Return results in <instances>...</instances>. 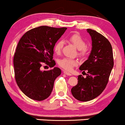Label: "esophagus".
<instances>
[{
  "label": "esophagus",
  "instance_id": "esophagus-1",
  "mask_svg": "<svg viewBox=\"0 0 125 125\" xmlns=\"http://www.w3.org/2000/svg\"><path fill=\"white\" fill-rule=\"evenodd\" d=\"M63 73H64V74H67V75H68V76H71L72 75V74L71 73L68 72H67V71H63Z\"/></svg>",
  "mask_w": 125,
  "mask_h": 125
}]
</instances>
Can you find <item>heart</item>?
I'll use <instances>...</instances> for the list:
<instances>
[{"label":"heart","mask_w":125,"mask_h":125,"mask_svg":"<svg viewBox=\"0 0 125 125\" xmlns=\"http://www.w3.org/2000/svg\"><path fill=\"white\" fill-rule=\"evenodd\" d=\"M68 41L73 44L77 49L79 50V54L80 56H84L87 54V48L86 46V44L84 40L79 34L74 33L69 36L68 37ZM63 44L64 42L62 40H59L54 45L53 49L54 52L56 54L61 53L62 49L63 47ZM77 63L78 62L76 60L68 58H64L59 61L58 64L62 68L67 71H71L73 69V67L77 65Z\"/></svg>","instance_id":"heart-1"}]
</instances>
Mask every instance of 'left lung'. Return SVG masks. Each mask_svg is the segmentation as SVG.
Masks as SVG:
<instances>
[{
  "label": "left lung",
  "mask_w": 125,
  "mask_h": 125,
  "mask_svg": "<svg viewBox=\"0 0 125 125\" xmlns=\"http://www.w3.org/2000/svg\"><path fill=\"white\" fill-rule=\"evenodd\" d=\"M87 31L92 38V49L88 59L79 67L83 72L87 71V73H85L86 77L79 75L77 84L71 89L74 98L82 102L94 99L102 93L108 83L114 64L109 41L94 30L87 29Z\"/></svg>",
  "instance_id": "8db88e82"
}]
</instances>
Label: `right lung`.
Masks as SVG:
<instances>
[{
	"label": "right lung",
	"instance_id": "1",
	"mask_svg": "<svg viewBox=\"0 0 125 125\" xmlns=\"http://www.w3.org/2000/svg\"><path fill=\"white\" fill-rule=\"evenodd\" d=\"M66 29L42 26L26 32L19 42L13 58L15 80L21 92L31 99L48 98L54 80L61 74L57 67L47 71L41 69L44 64L51 67L56 64L54 45Z\"/></svg>",
	"mask_w": 125,
	"mask_h": 125
}]
</instances>
